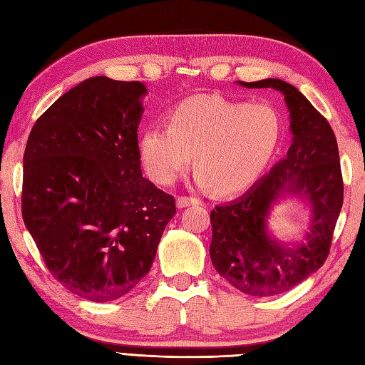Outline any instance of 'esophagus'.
<instances>
[{"mask_svg": "<svg viewBox=\"0 0 365 365\" xmlns=\"http://www.w3.org/2000/svg\"><path fill=\"white\" fill-rule=\"evenodd\" d=\"M195 204H199L197 197H192V196H178L177 197V207L178 208L190 207V205H195Z\"/></svg>", "mask_w": 365, "mask_h": 365, "instance_id": "esophagus-1", "label": "esophagus"}]
</instances>
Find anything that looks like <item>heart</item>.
Listing matches in <instances>:
<instances>
[{"instance_id":"obj_1","label":"heart","mask_w":365,"mask_h":365,"mask_svg":"<svg viewBox=\"0 0 365 365\" xmlns=\"http://www.w3.org/2000/svg\"><path fill=\"white\" fill-rule=\"evenodd\" d=\"M279 139L281 122L269 106L199 96L174 106L168 127H147L138 149L153 182H175L196 153L197 182L230 195L257 180L273 158Z\"/></svg>"}]
</instances>
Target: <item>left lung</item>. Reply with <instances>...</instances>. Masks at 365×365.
<instances>
[{
    "instance_id": "obj_1",
    "label": "left lung",
    "mask_w": 365,
    "mask_h": 365,
    "mask_svg": "<svg viewBox=\"0 0 365 365\" xmlns=\"http://www.w3.org/2000/svg\"><path fill=\"white\" fill-rule=\"evenodd\" d=\"M238 84L282 92L293 143L285 158L250 191L212 210L210 257L220 276L237 290L274 297L304 281L328 257L344 204L339 147L329 122L292 84L277 78ZM287 194L306 197L312 207L305 234L292 245L279 244L267 227L274 204Z\"/></svg>"
}]
</instances>
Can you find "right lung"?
Instances as JSON below:
<instances>
[{
	"label": "right lung",
	"instance_id": "obj_1",
	"mask_svg": "<svg viewBox=\"0 0 365 365\" xmlns=\"http://www.w3.org/2000/svg\"><path fill=\"white\" fill-rule=\"evenodd\" d=\"M139 81L88 78L34 123L23 157L21 215L46 268L94 302L149 273L175 199L143 177Z\"/></svg>",
	"mask_w": 365,
	"mask_h": 365
}]
</instances>
